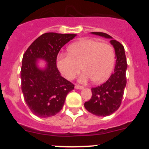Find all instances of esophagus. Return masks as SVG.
Segmentation results:
<instances>
[{
  "instance_id": "1",
  "label": "esophagus",
  "mask_w": 149,
  "mask_h": 149,
  "mask_svg": "<svg viewBox=\"0 0 149 149\" xmlns=\"http://www.w3.org/2000/svg\"><path fill=\"white\" fill-rule=\"evenodd\" d=\"M75 88H76V89H83L84 86H82L76 85L75 86Z\"/></svg>"
}]
</instances>
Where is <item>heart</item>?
I'll use <instances>...</instances> for the list:
<instances>
[{
  "instance_id": "obj_1",
  "label": "heart",
  "mask_w": 149,
  "mask_h": 149,
  "mask_svg": "<svg viewBox=\"0 0 149 149\" xmlns=\"http://www.w3.org/2000/svg\"><path fill=\"white\" fill-rule=\"evenodd\" d=\"M68 51L60 54L57 59L58 69L68 80L74 79L81 69L84 72L79 79L80 83L92 79L101 84L109 79L115 63V50L110 45L81 40L70 45Z\"/></svg>"
}]
</instances>
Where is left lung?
Masks as SVG:
<instances>
[{
	"label": "left lung",
	"mask_w": 149,
	"mask_h": 149,
	"mask_svg": "<svg viewBox=\"0 0 149 149\" xmlns=\"http://www.w3.org/2000/svg\"><path fill=\"white\" fill-rule=\"evenodd\" d=\"M110 40L115 52V70L105 83L95 88H91L92 97L88 102L84 103V107L89 112L97 116H109L118 110L121 104L124 90L126 86V61L125 49L119 42L113 40L106 33L91 32Z\"/></svg>",
	"instance_id": "obj_1"
}]
</instances>
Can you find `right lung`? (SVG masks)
Returning a JSON list of instances; mask_svg holds the SVG:
<instances>
[{"mask_svg": "<svg viewBox=\"0 0 149 149\" xmlns=\"http://www.w3.org/2000/svg\"><path fill=\"white\" fill-rule=\"evenodd\" d=\"M75 34L45 33L34 40L22 59V90L33 114L40 118L54 116L62 109L67 94L74 85L61 76L56 65L58 54ZM39 60L46 63L40 66Z\"/></svg>", "mask_w": 149, "mask_h": 149, "instance_id": "1", "label": "right lung"}]
</instances>
